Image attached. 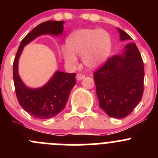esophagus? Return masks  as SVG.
Here are the masks:
<instances>
[{
	"instance_id": "obj_1",
	"label": "esophagus",
	"mask_w": 158,
	"mask_h": 158,
	"mask_svg": "<svg viewBox=\"0 0 158 158\" xmlns=\"http://www.w3.org/2000/svg\"><path fill=\"white\" fill-rule=\"evenodd\" d=\"M84 78H85V75L82 74V73H78V74L76 75V79H77L78 80H82Z\"/></svg>"
}]
</instances>
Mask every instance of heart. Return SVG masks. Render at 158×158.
Returning a JSON list of instances; mask_svg holds the SVG:
<instances>
[{
  "label": "heart",
  "instance_id": "obj_1",
  "mask_svg": "<svg viewBox=\"0 0 158 158\" xmlns=\"http://www.w3.org/2000/svg\"><path fill=\"white\" fill-rule=\"evenodd\" d=\"M66 44L62 49L65 61L74 66L77 63L76 55L81 56L89 69L101 66L109 57L111 47L109 34L103 30H76L69 35Z\"/></svg>",
  "mask_w": 158,
  "mask_h": 158
}]
</instances>
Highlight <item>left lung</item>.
I'll return each mask as SVG.
<instances>
[{
  "instance_id": "8db88e82",
  "label": "left lung",
  "mask_w": 158,
  "mask_h": 158,
  "mask_svg": "<svg viewBox=\"0 0 158 158\" xmlns=\"http://www.w3.org/2000/svg\"><path fill=\"white\" fill-rule=\"evenodd\" d=\"M118 30L122 41L132 40L120 28ZM93 76L100 108L110 117H126L142 98L144 63L135 44H127L122 53L108 59Z\"/></svg>"
}]
</instances>
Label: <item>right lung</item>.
I'll return each instance as SVG.
<instances>
[{
    "label": "right lung",
    "mask_w": 158,
    "mask_h": 158,
    "mask_svg": "<svg viewBox=\"0 0 158 158\" xmlns=\"http://www.w3.org/2000/svg\"><path fill=\"white\" fill-rule=\"evenodd\" d=\"M64 23L63 20H48L36 26L22 40L14 58L13 77L17 100L23 110L36 118H50L65 109L70 92L76 84V73L57 71L45 85L39 89H30L23 83L18 75L19 57L23 47L37 36L62 34Z\"/></svg>",
    "instance_id": "1"
}]
</instances>
